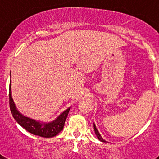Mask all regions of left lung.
<instances>
[{"mask_svg":"<svg viewBox=\"0 0 159 159\" xmlns=\"http://www.w3.org/2000/svg\"><path fill=\"white\" fill-rule=\"evenodd\" d=\"M94 130H95V134H96V136H97V138H98V139H99V140H100L101 142H103V143H105V140L103 139H102V137H101V135L100 134H99V131H98V130H97L96 129V127H95V125L94 124Z\"/></svg>","mask_w":159,"mask_h":159,"instance_id":"obj_1","label":"left lung"}]
</instances>
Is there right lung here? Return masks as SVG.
I'll list each match as a JSON object with an SVG mask.
<instances>
[{"label":"right lung","mask_w":159,"mask_h":159,"mask_svg":"<svg viewBox=\"0 0 159 159\" xmlns=\"http://www.w3.org/2000/svg\"><path fill=\"white\" fill-rule=\"evenodd\" d=\"M9 107L12 116L16 122L19 123L22 127L28 130L29 132L35 135L40 136L43 138H52L58 134L63 130L64 126V123L67 119V114L70 111V107L67 108L65 111L63 112L56 120L52 123H43L37 122L34 119H29L22 116L16 110V106L14 104V102L12 98V92H11V81L9 84Z\"/></svg>","instance_id":"add662e5"}]
</instances>
